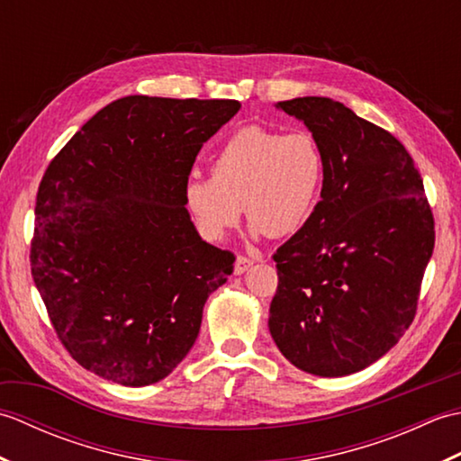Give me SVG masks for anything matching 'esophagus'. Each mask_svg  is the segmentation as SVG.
<instances>
[{
    "label": "esophagus",
    "mask_w": 461,
    "mask_h": 461,
    "mask_svg": "<svg viewBox=\"0 0 461 461\" xmlns=\"http://www.w3.org/2000/svg\"><path fill=\"white\" fill-rule=\"evenodd\" d=\"M251 266H253V259H249L246 256H240L236 259V266H233V273H236V276H241V273H246Z\"/></svg>",
    "instance_id": "esophagus-1"
}]
</instances>
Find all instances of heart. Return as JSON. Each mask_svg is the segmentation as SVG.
I'll use <instances>...</instances> for the list:
<instances>
[{
	"label": "heart",
	"mask_w": 461,
	"mask_h": 461,
	"mask_svg": "<svg viewBox=\"0 0 461 461\" xmlns=\"http://www.w3.org/2000/svg\"><path fill=\"white\" fill-rule=\"evenodd\" d=\"M212 178H192L184 200L205 240H223L241 205L253 233L285 238L315 212L325 182V156L309 132L281 134L258 124L233 132L215 152Z\"/></svg>",
	"instance_id": "b5f03b06"
}]
</instances>
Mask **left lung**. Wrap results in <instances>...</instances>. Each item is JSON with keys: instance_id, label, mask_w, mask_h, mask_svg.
<instances>
[{"instance_id": "8db88e82", "label": "left lung", "mask_w": 461, "mask_h": 461, "mask_svg": "<svg viewBox=\"0 0 461 461\" xmlns=\"http://www.w3.org/2000/svg\"><path fill=\"white\" fill-rule=\"evenodd\" d=\"M325 156L315 212L277 249L269 330L317 376L370 366L412 325L434 251V215L404 144L327 96L277 103Z\"/></svg>"}]
</instances>
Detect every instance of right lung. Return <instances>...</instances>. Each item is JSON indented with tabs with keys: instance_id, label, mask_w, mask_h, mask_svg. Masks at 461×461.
I'll return each instance as SVG.
<instances>
[{
	"instance_id": "1",
	"label": "right lung",
	"mask_w": 461,
	"mask_h": 461,
	"mask_svg": "<svg viewBox=\"0 0 461 461\" xmlns=\"http://www.w3.org/2000/svg\"><path fill=\"white\" fill-rule=\"evenodd\" d=\"M238 101L132 95L106 104L39 184L32 276L61 345L122 386L166 378L198 339L236 256L185 210L195 156Z\"/></svg>"
}]
</instances>
